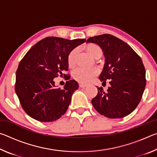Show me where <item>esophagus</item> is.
I'll return each instance as SVG.
<instances>
[{"label":"esophagus","mask_w":157,"mask_h":157,"mask_svg":"<svg viewBox=\"0 0 157 157\" xmlns=\"http://www.w3.org/2000/svg\"><path fill=\"white\" fill-rule=\"evenodd\" d=\"M79 87H81V88H86V87H88V85L87 84H79Z\"/></svg>","instance_id":"34e87169"}]
</instances>
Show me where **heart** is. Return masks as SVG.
Segmentation results:
<instances>
[{"label": "heart", "instance_id": "heart-1", "mask_svg": "<svg viewBox=\"0 0 157 157\" xmlns=\"http://www.w3.org/2000/svg\"><path fill=\"white\" fill-rule=\"evenodd\" d=\"M87 51L89 54L93 57H95L98 54L102 53L100 48L97 45L91 44L87 47ZM78 50H73L71 51L68 57V63L69 66L72 67L75 65V58L77 56ZM98 73V70L97 68H78L73 71V78L77 81L81 83H88Z\"/></svg>", "mask_w": 157, "mask_h": 157}]
</instances>
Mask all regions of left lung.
Segmentation results:
<instances>
[{
	"label": "left lung",
	"instance_id": "left-lung-1",
	"mask_svg": "<svg viewBox=\"0 0 157 157\" xmlns=\"http://www.w3.org/2000/svg\"><path fill=\"white\" fill-rule=\"evenodd\" d=\"M86 43H94L102 50L105 64L99 79L109 80L105 91L98 87L91 100L98 113L109 118H121L131 113L141 100L145 88V69L142 59L128 44L111 34L90 37Z\"/></svg>",
	"mask_w": 157,
	"mask_h": 157
}]
</instances>
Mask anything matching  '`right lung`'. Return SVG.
Here are the masks:
<instances>
[{
  "mask_svg": "<svg viewBox=\"0 0 157 157\" xmlns=\"http://www.w3.org/2000/svg\"><path fill=\"white\" fill-rule=\"evenodd\" d=\"M85 41L84 39L46 37L34 45L21 61L16 75L15 91L23 110L31 118L51 122L67 111L79 84L71 79L61 89L55 86L54 78L63 76V71H68L69 54Z\"/></svg>",
  "mask_w": 157,
  "mask_h": 157,
  "instance_id": "obj_1",
  "label": "right lung"
}]
</instances>
